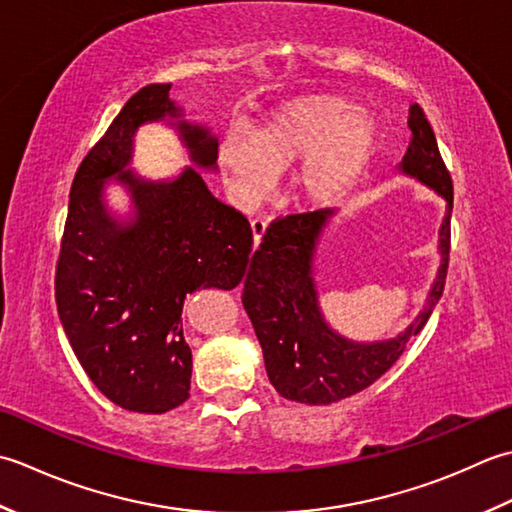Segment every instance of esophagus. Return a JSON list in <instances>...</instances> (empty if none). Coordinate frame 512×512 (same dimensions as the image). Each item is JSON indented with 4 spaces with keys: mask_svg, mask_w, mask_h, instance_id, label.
Returning a JSON list of instances; mask_svg holds the SVG:
<instances>
[{
    "mask_svg": "<svg viewBox=\"0 0 512 512\" xmlns=\"http://www.w3.org/2000/svg\"><path fill=\"white\" fill-rule=\"evenodd\" d=\"M265 229H267L265 218H254V221H252V232H254V245L256 247L260 243V238L265 236Z\"/></svg>",
    "mask_w": 512,
    "mask_h": 512,
    "instance_id": "esophagus-1",
    "label": "esophagus"
}]
</instances>
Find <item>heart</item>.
Masks as SVG:
<instances>
[{"label": "heart", "instance_id": "heart-1", "mask_svg": "<svg viewBox=\"0 0 512 512\" xmlns=\"http://www.w3.org/2000/svg\"><path fill=\"white\" fill-rule=\"evenodd\" d=\"M375 139L378 125L351 99L309 95L271 112L256 137L227 132L218 145V168L236 201L252 207L271 190L276 172L302 161L294 176L298 194L327 203L356 179Z\"/></svg>", "mask_w": 512, "mask_h": 512}]
</instances>
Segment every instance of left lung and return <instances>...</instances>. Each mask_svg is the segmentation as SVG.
<instances>
[{
  "mask_svg": "<svg viewBox=\"0 0 512 512\" xmlns=\"http://www.w3.org/2000/svg\"><path fill=\"white\" fill-rule=\"evenodd\" d=\"M409 128L413 139L402 159V172L442 194L448 214L440 232L442 267L437 271L429 305L402 336L387 342L356 344L336 336L322 320L311 263L322 227L333 214L331 210L276 218L252 256L243 307L263 347L269 382L287 400L331 404L367 389L400 360L406 342L420 333L442 296L451 249L453 181L437 148L431 123L417 103L409 108Z\"/></svg>",
  "mask_w": 512,
  "mask_h": 512,
  "instance_id": "obj_1",
  "label": "left lung"
}]
</instances>
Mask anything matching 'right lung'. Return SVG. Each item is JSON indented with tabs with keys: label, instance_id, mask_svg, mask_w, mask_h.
<instances>
[{
	"label": "right lung",
	"instance_id": "right-lung-1",
	"mask_svg": "<svg viewBox=\"0 0 512 512\" xmlns=\"http://www.w3.org/2000/svg\"><path fill=\"white\" fill-rule=\"evenodd\" d=\"M172 83L132 95L81 161L70 187L55 300L70 347L95 387L121 409L165 413L190 398L192 351L183 338V300L196 289H234L252 260V227L218 201L194 168L150 183L128 170L141 123L179 117ZM181 137L201 168H214L218 143L181 121ZM117 175L135 203L117 224L100 201Z\"/></svg>",
	"mask_w": 512,
	"mask_h": 512
}]
</instances>
